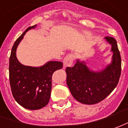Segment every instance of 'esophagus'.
Returning <instances> with one entry per match:
<instances>
[{
  "label": "esophagus",
  "mask_w": 128,
  "mask_h": 128,
  "mask_svg": "<svg viewBox=\"0 0 128 128\" xmlns=\"http://www.w3.org/2000/svg\"><path fill=\"white\" fill-rule=\"evenodd\" d=\"M74 60V55L73 54H70L67 55L65 58L63 59V67H64V68H67V67H70L73 63Z\"/></svg>",
  "instance_id": "1"
}]
</instances>
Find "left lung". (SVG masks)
Here are the masks:
<instances>
[{
  "label": "left lung",
  "instance_id": "obj_1",
  "mask_svg": "<svg viewBox=\"0 0 128 128\" xmlns=\"http://www.w3.org/2000/svg\"><path fill=\"white\" fill-rule=\"evenodd\" d=\"M111 45L113 52L111 63L99 72L91 70L84 61L77 60L72 68H66L67 84L71 94L79 102L95 104L106 98L119 82L122 72V58L116 41L113 37L104 38Z\"/></svg>",
  "mask_w": 128,
  "mask_h": 128
}]
</instances>
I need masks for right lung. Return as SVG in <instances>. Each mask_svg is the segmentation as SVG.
<instances>
[{
	"instance_id": "right-lung-1",
	"label": "right lung",
	"mask_w": 128,
	"mask_h": 128,
	"mask_svg": "<svg viewBox=\"0 0 128 128\" xmlns=\"http://www.w3.org/2000/svg\"><path fill=\"white\" fill-rule=\"evenodd\" d=\"M37 25L27 28L15 42L9 58V82L16 101L28 110L42 108L50 100L52 76L56 70L63 68V63L49 61L41 67L22 65L16 57L18 46L24 35Z\"/></svg>"
}]
</instances>
